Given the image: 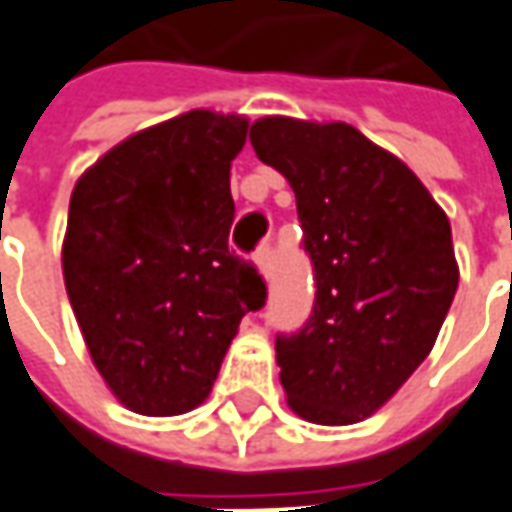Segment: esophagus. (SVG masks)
<instances>
[{"label":"esophagus","mask_w":512,"mask_h":512,"mask_svg":"<svg viewBox=\"0 0 512 512\" xmlns=\"http://www.w3.org/2000/svg\"><path fill=\"white\" fill-rule=\"evenodd\" d=\"M271 260H274V255H271V246H260L255 255V266H257V271L263 274V277H269Z\"/></svg>","instance_id":"obj_1"}]
</instances>
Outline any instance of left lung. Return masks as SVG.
<instances>
[{"label":"left lung","mask_w":512,"mask_h":512,"mask_svg":"<svg viewBox=\"0 0 512 512\" xmlns=\"http://www.w3.org/2000/svg\"><path fill=\"white\" fill-rule=\"evenodd\" d=\"M249 139L294 190L316 274L314 314L274 344L285 401L302 420L350 426L437 342L460 285L448 215L353 125L260 117Z\"/></svg>","instance_id":"1"}]
</instances>
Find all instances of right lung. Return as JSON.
Returning a JSON list of instances; mask_svg holds the SVG:
<instances>
[{
    "mask_svg": "<svg viewBox=\"0 0 512 512\" xmlns=\"http://www.w3.org/2000/svg\"><path fill=\"white\" fill-rule=\"evenodd\" d=\"M249 120L210 109L142 128L83 170L61 269L86 350L111 395L148 417L207 401L241 319L266 302L229 252L232 159Z\"/></svg>",
    "mask_w": 512,
    "mask_h": 512,
    "instance_id": "1",
    "label": "right lung"
}]
</instances>
